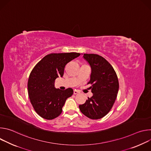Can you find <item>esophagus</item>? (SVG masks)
<instances>
[{
    "instance_id": "esophagus-1",
    "label": "esophagus",
    "mask_w": 151,
    "mask_h": 151,
    "mask_svg": "<svg viewBox=\"0 0 151 151\" xmlns=\"http://www.w3.org/2000/svg\"><path fill=\"white\" fill-rule=\"evenodd\" d=\"M80 93V92L79 91H77V90H74L73 91V94H79Z\"/></svg>"
}]
</instances>
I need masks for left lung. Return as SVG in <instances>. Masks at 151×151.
Wrapping results in <instances>:
<instances>
[{"label":"left lung","instance_id":"obj_1","mask_svg":"<svg viewBox=\"0 0 151 151\" xmlns=\"http://www.w3.org/2000/svg\"><path fill=\"white\" fill-rule=\"evenodd\" d=\"M83 58L91 68L90 80L93 95L79 106L81 112L92 119H98L111 111L117 97L119 82L111 64L103 57L94 54H83Z\"/></svg>","mask_w":151,"mask_h":151}]
</instances>
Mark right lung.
Returning <instances> with one entry per match:
<instances>
[{
  "label": "right lung",
  "mask_w": 151,
  "mask_h": 151,
  "mask_svg": "<svg viewBox=\"0 0 151 151\" xmlns=\"http://www.w3.org/2000/svg\"><path fill=\"white\" fill-rule=\"evenodd\" d=\"M80 55L77 52L52 53L45 56L32 70L27 83L29 97L36 113L46 119H52L62 112L72 88L57 89L54 81L63 77L66 64Z\"/></svg>",
  "instance_id": "add662e5"
}]
</instances>
